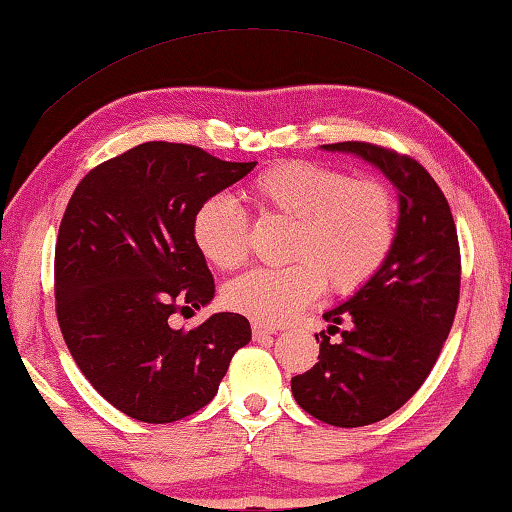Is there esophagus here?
I'll return each instance as SVG.
<instances>
[{"instance_id": "34e87169", "label": "esophagus", "mask_w": 512, "mask_h": 512, "mask_svg": "<svg viewBox=\"0 0 512 512\" xmlns=\"http://www.w3.org/2000/svg\"><path fill=\"white\" fill-rule=\"evenodd\" d=\"M250 328H253V339H255V342H264V339H271V335L275 332L273 328L264 326V323H257V321L250 323Z\"/></svg>"}]
</instances>
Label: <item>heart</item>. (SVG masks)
Here are the masks:
<instances>
[{
    "instance_id": "heart-1",
    "label": "heart",
    "mask_w": 512,
    "mask_h": 512,
    "mask_svg": "<svg viewBox=\"0 0 512 512\" xmlns=\"http://www.w3.org/2000/svg\"><path fill=\"white\" fill-rule=\"evenodd\" d=\"M257 214L294 221L285 269H255L225 287V305L264 326L294 319L323 287L355 294L387 262L396 239V202L378 177L289 159L264 168L248 184ZM191 239L221 271L246 262L250 225L227 196L202 200L191 216Z\"/></svg>"
}]
</instances>
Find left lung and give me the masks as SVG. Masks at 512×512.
<instances>
[{"instance_id": "8db88e82", "label": "left lung", "mask_w": 512, "mask_h": 512, "mask_svg": "<svg viewBox=\"0 0 512 512\" xmlns=\"http://www.w3.org/2000/svg\"><path fill=\"white\" fill-rule=\"evenodd\" d=\"M323 148L358 154L399 189V230L387 262L323 314L330 326L314 335L319 362L291 378L296 403L314 419L358 428L399 410L433 371L458 310L460 246L449 202L417 159L364 141Z\"/></svg>"}]
</instances>
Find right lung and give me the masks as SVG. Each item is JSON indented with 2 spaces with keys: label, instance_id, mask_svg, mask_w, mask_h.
<instances>
[{
  "label": "right lung",
  "instance_id": "1",
  "mask_svg": "<svg viewBox=\"0 0 512 512\" xmlns=\"http://www.w3.org/2000/svg\"><path fill=\"white\" fill-rule=\"evenodd\" d=\"M255 166L148 141L95 166L72 193L54 250L56 319L88 383L127 417L170 424L205 408L250 342L234 312L191 330L168 319L214 298L193 212Z\"/></svg>",
  "mask_w": 512,
  "mask_h": 512
}]
</instances>
